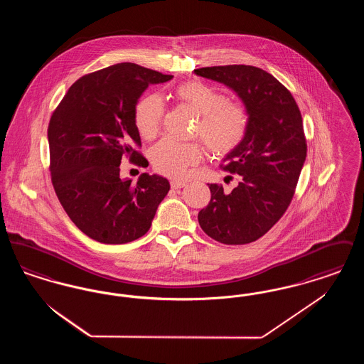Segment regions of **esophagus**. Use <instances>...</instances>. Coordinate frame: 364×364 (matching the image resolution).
I'll list each match as a JSON object with an SVG mask.
<instances>
[{"label":"esophagus","instance_id":"esophagus-1","mask_svg":"<svg viewBox=\"0 0 364 364\" xmlns=\"http://www.w3.org/2000/svg\"><path fill=\"white\" fill-rule=\"evenodd\" d=\"M171 187L173 188V190H180V188H183V187H186V183H183V181H171Z\"/></svg>","mask_w":364,"mask_h":364}]
</instances>
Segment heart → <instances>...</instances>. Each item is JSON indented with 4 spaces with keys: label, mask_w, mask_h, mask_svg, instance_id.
Listing matches in <instances>:
<instances>
[{
    "label": "heart",
    "mask_w": 364,
    "mask_h": 364,
    "mask_svg": "<svg viewBox=\"0 0 364 364\" xmlns=\"http://www.w3.org/2000/svg\"><path fill=\"white\" fill-rule=\"evenodd\" d=\"M174 98L198 114L192 136L202 139L211 156H229L244 141L250 128V113L244 105L228 101L221 91L200 80L180 85L174 91ZM164 113L165 107L159 97L150 94L140 98L134 112L139 135L146 140L156 138ZM202 154L199 143L164 139L151 151V164L159 174L184 178L191 168L199 164Z\"/></svg>",
    "instance_id": "heart-1"
}]
</instances>
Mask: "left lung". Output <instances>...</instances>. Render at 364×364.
<instances>
[{"mask_svg":"<svg viewBox=\"0 0 364 364\" xmlns=\"http://www.w3.org/2000/svg\"><path fill=\"white\" fill-rule=\"evenodd\" d=\"M193 72L235 90L250 113L247 136L221 165L223 171L237 174L239 186L224 193L221 184H208L211 199L198 214L199 225L223 244L255 242L276 225L292 202L307 156L301 113L291 91L257 67L224 65Z\"/></svg>","mask_w":364,"mask_h":364,"instance_id":"1","label":"left lung"}]
</instances>
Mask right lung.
<instances>
[{"label":"right lung","mask_w":364,"mask_h":364,"mask_svg":"<svg viewBox=\"0 0 364 364\" xmlns=\"http://www.w3.org/2000/svg\"><path fill=\"white\" fill-rule=\"evenodd\" d=\"M172 75L122 63L77 79L54 109L48 127L50 177L72 223L95 242L141 237L171 188L161 176L136 184L120 178L122 156L146 168L134 112L141 92ZM149 165V164H147Z\"/></svg>","instance_id":"add662e5"}]
</instances>
